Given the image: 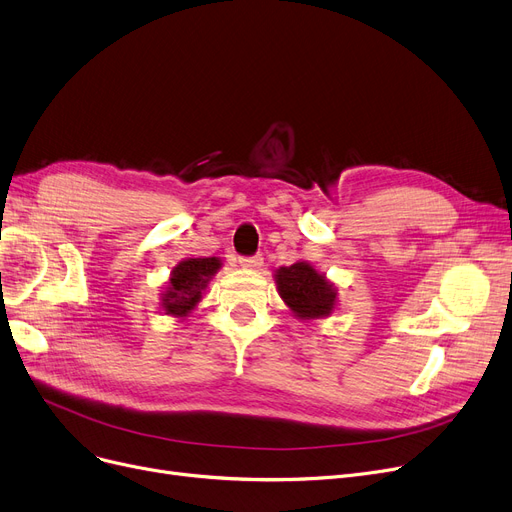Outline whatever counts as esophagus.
I'll return each mask as SVG.
<instances>
[{"label":"esophagus","instance_id":"1","mask_svg":"<svg viewBox=\"0 0 512 512\" xmlns=\"http://www.w3.org/2000/svg\"><path fill=\"white\" fill-rule=\"evenodd\" d=\"M238 263L242 265V268H259L263 259H261V255H251V257H240Z\"/></svg>","mask_w":512,"mask_h":512}]
</instances>
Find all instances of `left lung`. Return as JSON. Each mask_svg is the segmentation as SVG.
Instances as JSON below:
<instances>
[{
	"mask_svg": "<svg viewBox=\"0 0 512 512\" xmlns=\"http://www.w3.org/2000/svg\"><path fill=\"white\" fill-rule=\"evenodd\" d=\"M276 282L280 297L299 318H324L330 316L335 307L337 291L305 261L293 263L291 268H280L276 272Z\"/></svg>",
	"mask_w": 512,
	"mask_h": 512,
	"instance_id": "obj_1",
	"label": "left lung"
}]
</instances>
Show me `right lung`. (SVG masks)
Masks as SVG:
<instances>
[{
  "mask_svg": "<svg viewBox=\"0 0 512 512\" xmlns=\"http://www.w3.org/2000/svg\"><path fill=\"white\" fill-rule=\"evenodd\" d=\"M217 257L186 259L171 272L169 288L163 295V309L175 318H184L201 301L209 278L219 270Z\"/></svg>",
  "mask_w": 512,
  "mask_h": 512,
  "instance_id": "1",
  "label": "right lung"
}]
</instances>
